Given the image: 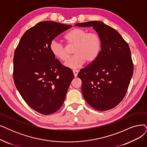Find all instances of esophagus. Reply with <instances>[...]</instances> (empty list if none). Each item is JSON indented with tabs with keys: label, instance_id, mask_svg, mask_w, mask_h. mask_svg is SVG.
Here are the masks:
<instances>
[{
	"label": "esophagus",
	"instance_id": "1",
	"mask_svg": "<svg viewBox=\"0 0 147 147\" xmlns=\"http://www.w3.org/2000/svg\"><path fill=\"white\" fill-rule=\"evenodd\" d=\"M73 73H74V77H77L78 73V71L77 70H73Z\"/></svg>",
	"mask_w": 147,
	"mask_h": 147
}]
</instances>
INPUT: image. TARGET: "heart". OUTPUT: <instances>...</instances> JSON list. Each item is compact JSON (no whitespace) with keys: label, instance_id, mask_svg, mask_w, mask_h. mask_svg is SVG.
Masks as SVG:
<instances>
[{"label":"heart","instance_id":"1","mask_svg":"<svg viewBox=\"0 0 147 147\" xmlns=\"http://www.w3.org/2000/svg\"><path fill=\"white\" fill-rule=\"evenodd\" d=\"M64 40L69 46H74V55L64 64L67 67L77 69L86 61L92 63L101 53L102 41L96 32H89L87 29L80 28H74L64 36ZM50 49L54 56L61 61L67 60L69 57L66 47L56 40L51 42Z\"/></svg>","mask_w":147,"mask_h":147}]
</instances>
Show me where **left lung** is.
<instances>
[{"label": "left lung", "instance_id": "obj_1", "mask_svg": "<svg viewBox=\"0 0 147 147\" xmlns=\"http://www.w3.org/2000/svg\"><path fill=\"white\" fill-rule=\"evenodd\" d=\"M92 26L102 41L97 59L80 70L81 90L86 101L97 110L115 107L125 96L133 73V63L128 43L119 33L102 22L77 23Z\"/></svg>", "mask_w": 147, "mask_h": 147}]
</instances>
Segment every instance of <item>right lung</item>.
Segmentation results:
<instances>
[{"mask_svg": "<svg viewBox=\"0 0 147 147\" xmlns=\"http://www.w3.org/2000/svg\"><path fill=\"white\" fill-rule=\"evenodd\" d=\"M72 26L39 22L23 35L15 50L16 87L29 106L41 114H52L62 106L74 78L72 70L62 65L50 49L52 40Z\"/></svg>", "mask_w": 147, "mask_h": 147, "instance_id": "obj_1", "label": "right lung"}]
</instances>
